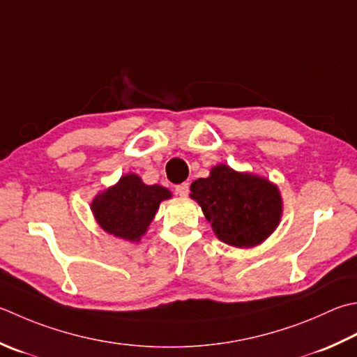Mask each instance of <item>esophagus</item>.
<instances>
[{
	"label": "esophagus",
	"instance_id": "1",
	"mask_svg": "<svg viewBox=\"0 0 357 357\" xmlns=\"http://www.w3.org/2000/svg\"><path fill=\"white\" fill-rule=\"evenodd\" d=\"M188 188H190L188 183H183V184H178L176 187H174V190H176V193L179 195V197H187Z\"/></svg>",
	"mask_w": 357,
	"mask_h": 357
}]
</instances>
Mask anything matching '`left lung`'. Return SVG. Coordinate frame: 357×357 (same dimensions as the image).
Masks as SVG:
<instances>
[{"label":"left lung","instance_id":"obj_1","mask_svg":"<svg viewBox=\"0 0 357 357\" xmlns=\"http://www.w3.org/2000/svg\"><path fill=\"white\" fill-rule=\"evenodd\" d=\"M190 190L215 235L230 246H257L274 232L282 218L283 202L277 185L226 164L195 181Z\"/></svg>","mask_w":357,"mask_h":357}]
</instances>
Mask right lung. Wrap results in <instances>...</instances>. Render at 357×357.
I'll return each mask as SVG.
<instances>
[{
	"label": "right lung",
	"mask_w": 357,
	"mask_h": 357,
	"mask_svg": "<svg viewBox=\"0 0 357 357\" xmlns=\"http://www.w3.org/2000/svg\"><path fill=\"white\" fill-rule=\"evenodd\" d=\"M172 192L162 185H146L135 173H128L119 183L97 195L91 202L99 226L117 238L137 243L155 218L160 201Z\"/></svg>",
	"instance_id": "obj_1"
}]
</instances>
